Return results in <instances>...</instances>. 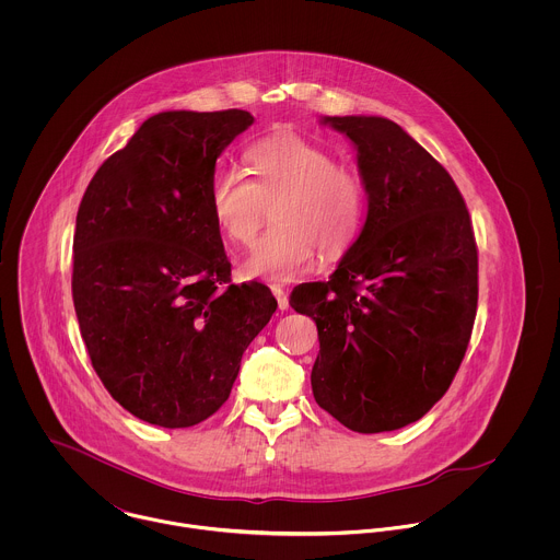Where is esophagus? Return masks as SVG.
<instances>
[{
    "mask_svg": "<svg viewBox=\"0 0 560 560\" xmlns=\"http://www.w3.org/2000/svg\"><path fill=\"white\" fill-rule=\"evenodd\" d=\"M271 293H273V298L278 300V308H280V311H287V308H289L287 291H284L280 284H271Z\"/></svg>",
    "mask_w": 560,
    "mask_h": 560,
    "instance_id": "obj_1",
    "label": "esophagus"
}]
</instances>
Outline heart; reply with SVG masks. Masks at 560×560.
I'll list each match as a JSON object with an SVG mask.
<instances>
[{
	"instance_id": "1",
	"label": "heart",
	"mask_w": 560,
	"mask_h": 560,
	"mask_svg": "<svg viewBox=\"0 0 560 560\" xmlns=\"http://www.w3.org/2000/svg\"><path fill=\"white\" fill-rule=\"evenodd\" d=\"M249 180L218 170L207 189L211 218L224 240L249 245L269 218L273 226L241 265L245 278L291 282L311 273L323 252H342L355 240L366 194L362 178L319 144L278 133L254 142L245 155Z\"/></svg>"
}]
</instances>
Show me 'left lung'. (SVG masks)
Wrapping results in <instances>:
<instances>
[{"mask_svg": "<svg viewBox=\"0 0 560 560\" xmlns=\"http://www.w3.org/2000/svg\"><path fill=\"white\" fill-rule=\"evenodd\" d=\"M320 122L353 142L369 213L329 280L295 287L289 304L319 329V407L358 433L395 431L444 397L466 355L479 302L472 220L451 174L397 122Z\"/></svg>", "mask_w": 560, "mask_h": 560, "instance_id": "1", "label": "left lung"}]
</instances>
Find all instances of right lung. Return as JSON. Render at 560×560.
<instances>
[{
  "label": "right lung",
  "instance_id": "add662e5",
  "mask_svg": "<svg viewBox=\"0 0 560 560\" xmlns=\"http://www.w3.org/2000/svg\"><path fill=\"white\" fill-rule=\"evenodd\" d=\"M243 109L161 112L92 176L73 240V304L92 366L136 418L194 427L233 390L241 355L278 308L231 282L207 189Z\"/></svg>",
  "mask_w": 560,
  "mask_h": 560
}]
</instances>
